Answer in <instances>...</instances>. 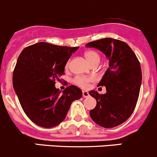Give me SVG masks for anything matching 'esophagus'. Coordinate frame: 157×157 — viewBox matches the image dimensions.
<instances>
[{
    "label": "esophagus",
    "mask_w": 157,
    "mask_h": 157,
    "mask_svg": "<svg viewBox=\"0 0 157 157\" xmlns=\"http://www.w3.org/2000/svg\"><path fill=\"white\" fill-rule=\"evenodd\" d=\"M82 96H83L84 98H88V96H89V94H88V91H83V92H82Z\"/></svg>",
    "instance_id": "obj_1"
}]
</instances>
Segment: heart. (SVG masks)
I'll use <instances>...</instances> for the list:
<instances>
[{
  "label": "heart",
  "mask_w": 157,
  "mask_h": 157,
  "mask_svg": "<svg viewBox=\"0 0 157 157\" xmlns=\"http://www.w3.org/2000/svg\"><path fill=\"white\" fill-rule=\"evenodd\" d=\"M85 56L86 59L88 60V63L90 64L95 63V62H99L100 59V56H99L98 53L95 51L93 50H88L85 52ZM69 65V61L67 62L66 63V67H68ZM92 81V78H89V77H85V76H77L74 79V82L76 85L78 86L82 87L83 88H87L89 85L90 82Z\"/></svg>",
  "instance_id": "b5f03b06"
}]
</instances>
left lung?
<instances>
[{
  "mask_svg": "<svg viewBox=\"0 0 157 157\" xmlns=\"http://www.w3.org/2000/svg\"><path fill=\"white\" fill-rule=\"evenodd\" d=\"M86 46L99 49L109 59V68L98 85L106 87L107 92L90 91L97 101L90 116L101 127L114 128L126 121L134 111L142 82L140 64L131 48L121 40L104 38Z\"/></svg>",
  "mask_w": 157,
  "mask_h": 157,
  "instance_id": "1",
  "label": "left lung"
}]
</instances>
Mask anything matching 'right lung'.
<instances>
[{
  "label": "right lung",
  "mask_w": 157,
  "mask_h": 157,
  "mask_svg": "<svg viewBox=\"0 0 157 157\" xmlns=\"http://www.w3.org/2000/svg\"><path fill=\"white\" fill-rule=\"evenodd\" d=\"M78 47L48 43L27 46L20 54L13 72V86L26 115L38 126L53 128L66 118L71 104L82 98L75 85L63 93L55 87L66 63Z\"/></svg>",
  "instance_id": "right-lung-1"
}]
</instances>
